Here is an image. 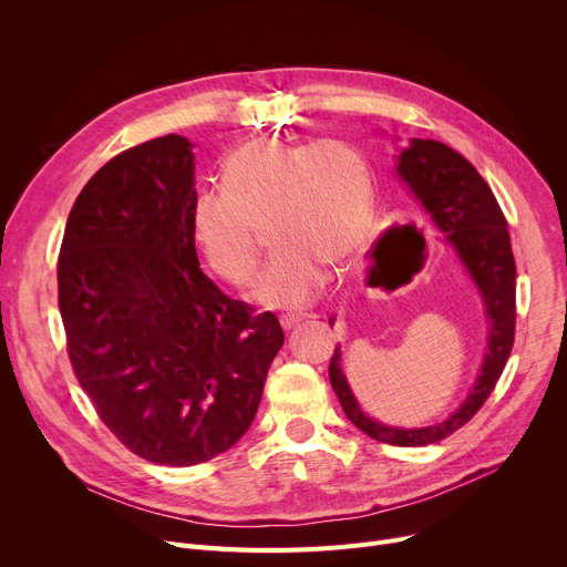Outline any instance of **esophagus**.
Segmentation results:
<instances>
[{
	"instance_id": "esophagus-1",
	"label": "esophagus",
	"mask_w": 567,
	"mask_h": 567,
	"mask_svg": "<svg viewBox=\"0 0 567 567\" xmlns=\"http://www.w3.org/2000/svg\"><path fill=\"white\" fill-rule=\"evenodd\" d=\"M308 317H310V315H308ZM303 319H306V315H282V317H280V323H282L285 331H291V329H296V326H299Z\"/></svg>"
}]
</instances>
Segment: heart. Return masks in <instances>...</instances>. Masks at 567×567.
I'll return each instance as SVG.
<instances>
[{"instance_id":"1","label":"heart","mask_w":567,"mask_h":567,"mask_svg":"<svg viewBox=\"0 0 567 567\" xmlns=\"http://www.w3.org/2000/svg\"><path fill=\"white\" fill-rule=\"evenodd\" d=\"M372 214L370 169L351 144L257 137L225 158L223 190L195 197L190 225L206 266L234 287L255 282L261 264L257 229L268 225L276 257L257 301L301 310L323 289L329 264L344 266L363 248Z\"/></svg>"}]
</instances>
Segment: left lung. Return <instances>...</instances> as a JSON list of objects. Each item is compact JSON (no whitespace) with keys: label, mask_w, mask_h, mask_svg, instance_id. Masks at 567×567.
Masks as SVG:
<instances>
[{"label":"left lung","mask_w":567,"mask_h":567,"mask_svg":"<svg viewBox=\"0 0 567 567\" xmlns=\"http://www.w3.org/2000/svg\"><path fill=\"white\" fill-rule=\"evenodd\" d=\"M395 161V172L409 186L419 212L443 234L445 244L455 250L473 285L478 287L487 321V351L471 393L449 419L430 427L404 430L372 421L349 389L342 372V351L336 347L329 377L347 419L381 443L413 449L457 432L492 395L515 342L517 268L501 206L485 178L462 154L436 140L411 137Z\"/></svg>","instance_id":"1"}]
</instances>
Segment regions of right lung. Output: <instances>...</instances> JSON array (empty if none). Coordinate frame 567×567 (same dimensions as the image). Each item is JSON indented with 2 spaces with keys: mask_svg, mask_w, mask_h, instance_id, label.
Segmentation results:
<instances>
[{
  "mask_svg": "<svg viewBox=\"0 0 567 567\" xmlns=\"http://www.w3.org/2000/svg\"><path fill=\"white\" fill-rule=\"evenodd\" d=\"M193 142L165 135L107 161L78 195L56 261L73 372L142 460L193 466L252 425L285 342L274 312L199 268Z\"/></svg>",
  "mask_w": 567,
  "mask_h": 567,
  "instance_id": "obj_1",
  "label": "right lung"
}]
</instances>
